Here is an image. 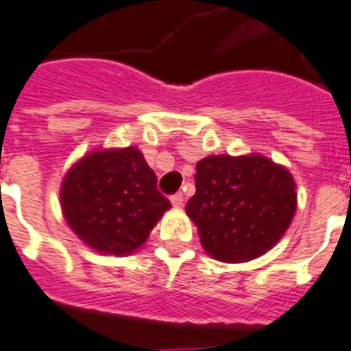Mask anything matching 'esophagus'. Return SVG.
I'll list each match as a JSON object with an SVG mask.
<instances>
[{
    "label": "esophagus",
    "mask_w": 351,
    "mask_h": 351,
    "mask_svg": "<svg viewBox=\"0 0 351 351\" xmlns=\"http://www.w3.org/2000/svg\"><path fill=\"white\" fill-rule=\"evenodd\" d=\"M170 201H172V204H173V206H181V204H183V201H184L183 193H181V192L173 193L172 197H170Z\"/></svg>",
    "instance_id": "34e87169"
}]
</instances>
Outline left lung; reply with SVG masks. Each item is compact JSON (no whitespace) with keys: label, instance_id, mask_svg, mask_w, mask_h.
I'll return each mask as SVG.
<instances>
[{"label":"left lung","instance_id":"8db88e82","mask_svg":"<svg viewBox=\"0 0 351 351\" xmlns=\"http://www.w3.org/2000/svg\"><path fill=\"white\" fill-rule=\"evenodd\" d=\"M195 195L186 214L214 259L245 263L266 254L297 208L293 178L268 158L210 156L195 167Z\"/></svg>","mask_w":351,"mask_h":351}]
</instances>
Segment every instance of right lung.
Listing matches in <instances>:
<instances>
[{
  "instance_id": "obj_1",
  "label": "right lung",
  "mask_w": 351,
  "mask_h": 351,
  "mask_svg": "<svg viewBox=\"0 0 351 351\" xmlns=\"http://www.w3.org/2000/svg\"><path fill=\"white\" fill-rule=\"evenodd\" d=\"M69 226L86 245L125 255L147 241L172 204L137 148L92 152L70 168L61 186Z\"/></svg>"
}]
</instances>
